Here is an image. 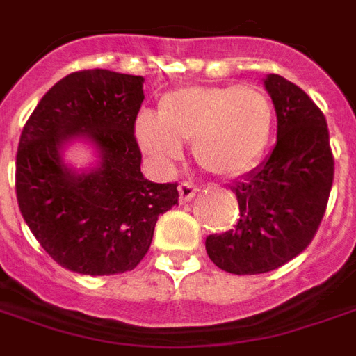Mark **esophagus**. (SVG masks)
Masks as SVG:
<instances>
[{"label": "esophagus", "mask_w": 356, "mask_h": 356, "mask_svg": "<svg viewBox=\"0 0 356 356\" xmlns=\"http://www.w3.org/2000/svg\"><path fill=\"white\" fill-rule=\"evenodd\" d=\"M196 192H198V188H196V185H192V183H181L179 185V200L183 202V204H186V202H191L194 196H196Z\"/></svg>", "instance_id": "obj_1"}]
</instances>
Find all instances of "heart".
<instances>
[{
    "instance_id": "obj_1",
    "label": "heart",
    "mask_w": 356,
    "mask_h": 356,
    "mask_svg": "<svg viewBox=\"0 0 356 356\" xmlns=\"http://www.w3.org/2000/svg\"><path fill=\"white\" fill-rule=\"evenodd\" d=\"M273 122V104L262 88L183 86L162 96L156 117L139 115L136 138L156 164L177 160L181 143H192L200 168L220 177H236L264 154Z\"/></svg>"
}]
</instances>
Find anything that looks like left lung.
I'll list each match as a JSON object with an SVG mask.
<instances>
[{"mask_svg": "<svg viewBox=\"0 0 356 356\" xmlns=\"http://www.w3.org/2000/svg\"><path fill=\"white\" fill-rule=\"evenodd\" d=\"M264 86L277 115V143L230 186L239 204L236 228L205 239L215 266L236 275L273 272L298 257L317 234L334 181L323 111L281 75H268Z\"/></svg>", "mask_w": 356, "mask_h": 356, "instance_id": "8db88e82", "label": "left lung"}]
</instances>
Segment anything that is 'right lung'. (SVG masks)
Segmentation results:
<instances>
[{
    "instance_id": "obj_1",
    "label": "right lung",
    "mask_w": 356,
    "mask_h": 356,
    "mask_svg": "<svg viewBox=\"0 0 356 356\" xmlns=\"http://www.w3.org/2000/svg\"><path fill=\"white\" fill-rule=\"evenodd\" d=\"M143 77L84 70L58 81L24 126L17 152V200L41 247L83 275L134 270L149 251L160 215L177 205V183L141 173L134 136ZM90 140L100 162L77 172L61 151Z\"/></svg>"
}]
</instances>
